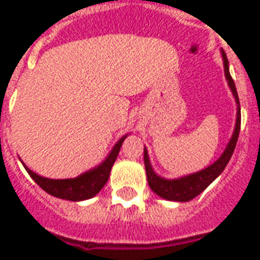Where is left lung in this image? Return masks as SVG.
<instances>
[{
	"mask_svg": "<svg viewBox=\"0 0 260 260\" xmlns=\"http://www.w3.org/2000/svg\"><path fill=\"white\" fill-rule=\"evenodd\" d=\"M224 57V70L225 77L228 80V84L232 89L235 98H236L237 103V119H236V127H235V133H233L232 140L229 141L228 146L222 153L218 160L210 167H207L203 171H199L197 174L188 175L184 178L175 179V180H167L154 174L149 162L148 153L146 149L144 150V160H145V170H146V178H148L149 187L152 188L153 192H156L160 195L161 198H166L168 201H178V202H187L195 198L197 195H199L205 188H206L218 175L225 170V167L229 162L231 157H232L235 148H236L237 138H239V133H240V123H241V115H240V103H239V96H237L236 86L233 82V78L231 77L228 66V58L222 53Z\"/></svg>",
	"mask_w": 260,
	"mask_h": 260,
	"instance_id": "8db88e82",
	"label": "left lung"
}]
</instances>
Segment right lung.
Returning a JSON list of instances; mask_svg holds the SVG:
<instances>
[{"mask_svg":"<svg viewBox=\"0 0 260 260\" xmlns=\"http://www.w3.org/2000/svg\"><path fill=\"white\" fill-rule=\"evenodd\" d=\"M124 141V137L122 140L118 141V144L114 146L112 152L110 156L106 158V161L103 162L102 166H99L96 170H92L86 174L81 175L76 179H47L42 178L31 170H25L31 178L43 188L46 192H48L53 197L61 199H68V201H82V199H89L98 194L99 191L102 190L104 184L107 183L110 178V172L111 168L115 162L118 153L120 150L122 142Z\"/></svg>","mask_w":260,"mask_h":260,"instance_id":"obj_1","label":"right lung"}]
</instances>
